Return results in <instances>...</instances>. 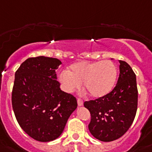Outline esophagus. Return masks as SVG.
I'll list each match as a JSON object with an SVG mask.
<instances>
[{"mask_svg": "<svg viewBox=\"0 0 152 152\" xmlns=\"http://www.w3.org/2000/svg\"><path fill=\"white\" fill-rule=\"evenodd\" d=\"M77 105L79 106H81L83 105V100L81 99H77Z\"/></svg>", "mask_w": 152, "mask_h": 152, "instance_id": "34e87169", "label": "esophagus"}]
</instances>
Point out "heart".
Here are the masks:
<instances>
[{"mask_svg": "<svg viewBox=\"0 0 152 152\" xmlns=\"http://www.w3.org/2000/svg\"><path fill=\"white\" fill-rule=\"evenodd\" d=\"M116 67L111 61L91 62L79 61L60 75L65 91L71 92L83 83L86 93L93 98L107 95L114 87L116 79Z\"/></svg>", "mask_w": 152, "mask_h": 152, "instance_id": "1", "label": "heart"}]
</instances>
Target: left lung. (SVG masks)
Masks as SVG:
<instances>
[{
  "mask_svg": "<svg viewBox=\"0 0 152 152\" xmlns=\"http://www.w3.org/2000/svg\"><path fill=\"white\" fill-rule=\"evenodd\" d=\"M119 63L120 75L113 89L102 97L84 102L91 114L90 133L105 142L121 137L134 122L137 110L136 75L127 63Z\"/></svg>",
  "mask_w": 152,
  "mask_h": 152,
  "instance_id": "1",
  "label": "left lung"
}]
</instances>
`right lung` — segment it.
<instances>
[{
  "mask_svg": "<svg viewBox=\"0 0 152 152\" xmlns=\"http://www.w3.org/2000/svg\"><path fill=\"white\" fill-rule=\"evenodd\" d=\"M56 58L30 57L15 72L11 102L22 130L34 140L48 142L62 134L77 106L76 98L63 91L55 72Z\"/></svg>",
  "mask_w": 152,
  "mask_h": 152,
  "instance_id": "right-lung-1",
  "label": "right lung"
}]
</instances>
